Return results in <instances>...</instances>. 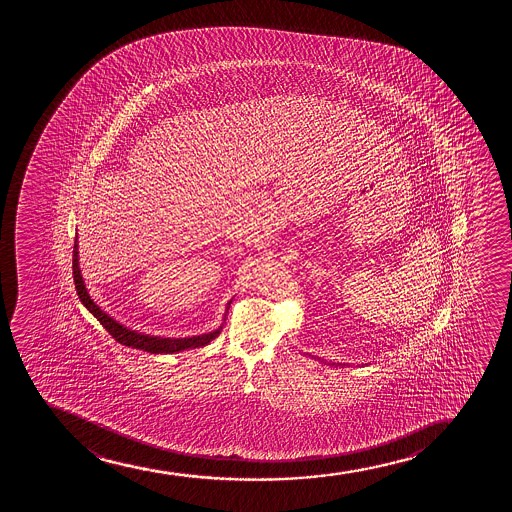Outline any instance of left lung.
Listing matches in <instances>:
<instances>
[{
	"instance_id": "obj_1",
	"label": "left lung",
	"mask_w": 512,
	"mask_h": 512,
	"mask_svg": "<svg viewBox=\"0 0 512 512\" xmlns=\"http://www.w3.org/2000/svg\"><path fill=\"white\" fill-rule=\"evenodd\" d=\"M304 355H306V353H304ZM309 357H311V355H309ZM318 360H321V359H318ZM321 362H323V364H326V362H324V360H321Z\"/></svg>"
}]
</instances>
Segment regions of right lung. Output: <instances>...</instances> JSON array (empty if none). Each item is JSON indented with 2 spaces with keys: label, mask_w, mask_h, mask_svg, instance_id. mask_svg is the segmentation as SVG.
Segmentation results:
<instances>
[{
  "label": "right lung",
  "mask_w": 512,
  "mask_h": 512,
  "mask_svg": "<svg viewBox=\"0 0 512 512\" xmlns=\"http://www.w3.org/2000/svg\"><path fill=\"white\" fill-rule=\"evenodd\" d=\"M78 237V235H77ZM75 237V247H73V278H75V288H77L78 299L82 300L83 306L87 307V311L99 321L104 328L109 331V335L114 340L119 341L121 345L126 347L138 348L143 352L150 353H177L189 348L206 347L210 341L215 340L222 326L220 324L217 329H213L210 333H203L198 336H186V338H164V336L147 335V333H140L136 329H130L128 326L119 323L116 319L109 316L106 311H102L94 299L90 297L89 290L85 287V280L82 277V270H80V261H78V239ZM229 304H227V311H229Z\"/></svg>",
  "instance_id": "right-lung-1"
}]
</instances>
